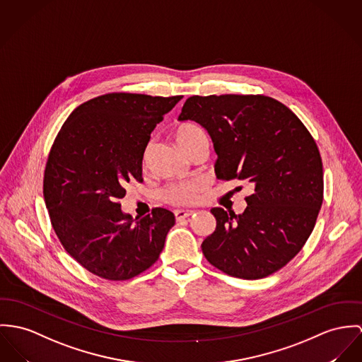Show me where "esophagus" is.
I'll return each instance as SVG.
<instances>
[{
	"mask_svg": "<svg viewBox=\"0 0 362 362\" xmlns=\"http://www.w3.org/2000/svg\"><path fill=\"white\" fill-rule=\"evenodd\" d=\"M193 214H194L193 211H183V209H177V211H175V218H176V221H182V219L190 218Z\"/></svg>",
	"mask_w": 362,
	"mask_h": 362,
	"instance_id": "1",
	"label": "esophagus"
}]
</instances>
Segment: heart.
<instances>
[{"label":"heart","instance_id":"b5f03b06","mask_svg":"<svg viewBox=\"0 0 362 362\" xmlns=\"http://www.w3.org/2000/svg\"><path fill=\"white\" fill-rule=\"evenodd\" d=\"M201 136H205L204 131L190 122L180 124L173 131V138L185 151H187L195 140L199 139ZM204 189L205 183L201 180L179 182L168 186L163 192V198L165 202L172 205H193L199 199V194Z\"/></svg>","mask_w":362,"mask_h":362}]
</instances>
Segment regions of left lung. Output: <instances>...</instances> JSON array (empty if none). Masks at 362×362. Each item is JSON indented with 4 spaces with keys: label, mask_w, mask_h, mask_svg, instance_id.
I'll list each match as a JSON object with an SVG mask.
<instances>
[{
    "label": "left lung",
    "mask_w": 362,
    "mask_h": 362,
    "mask_svg": "<svg viewBox=\"0 0 362 362\" xmlns=\"http://www.w3.org/2000/svg\"><path fill=\"white\" fill-rule=\"evenodd\" d=\"M177 119L208 131L218 154V179L253 186L241 215L211 209L216 228L201 245L204 256L237 279L279 272L306 244L322 205L315 140L295 112L263 95L192 96Z\"/></svg>",
    "instance_id": "left-lung-1"
}]
</instances>
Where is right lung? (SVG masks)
<instances>
[{
	"label": "right lung",
	"mask_w": 362,
	"mask_h": 362,
	"mask_svg": "<svg viewBox=\"0 0 362 362\" xmlns=\"http://www.w3.org/2000/svg\"><path fill=\"white\" fill-rule=\"evenodd\" d=\"M182 96L106 93L80 105L60 128L44 173V199L63 248L100 279H134L164 250L175 215L154 208L134 221L119 199L143 182L150 134Z\"/></svg>",
	"instance_id": "1"
}]
</instances>
